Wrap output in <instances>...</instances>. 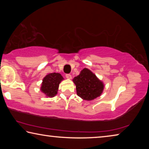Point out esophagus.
<instances>
[{"mask_svg": "<svg viewBox=\"0 0 149 149\" xmlns=\"http://www.w3.org/2000/svg\"><path fill=\"white\" fill-rule=\"evenodd\" d=\"M65 77L68 79H72V75L70 74H66L65 75Z\"/></svg>", "mask_w": 149, "mask_h": 149, "instance_id": "obj_1", "label": "esophagus"}]
</instances>
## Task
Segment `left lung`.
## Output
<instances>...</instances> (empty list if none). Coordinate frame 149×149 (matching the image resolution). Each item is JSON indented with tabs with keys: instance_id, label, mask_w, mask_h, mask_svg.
Segmentation results:
<instances>
[{
	"instance_id": "1",
	"label": "left lung",
	"mask_w": 149,
	"mask_h": 149,
	"mask_svg": "<svg viewBox=\"0 0 149 149\" xmlns=\"http://www.w3.org/2000/svg\"><path fill=\"white\" fill-rule=\"evenodd\" d=\"M73 82L76 87L77 95L85 100H93L100 97L104 87L102 81L86 68L73 79Z\"/></svg>"
}]
</instances>
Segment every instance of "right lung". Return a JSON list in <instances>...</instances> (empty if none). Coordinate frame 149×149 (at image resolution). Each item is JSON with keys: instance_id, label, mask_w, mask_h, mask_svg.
Instances as JSON below:
<instances>
[{"instance_id": "add662e5", "label": "right lung", "mask_w": 149, "mask_h": 149, "mask_svg": "<svg viewBox=\"0 0 149 149\" xmlns=\"http://www.w3.org/2000/svg\"><path fill=\"white\" fill-rule=\"evenodd\" d=\"M62 80L64 78L59 73H50L42 79L40 89L46 97H54L58 93L59 85Z\"/></svg>"}]
</instances>
